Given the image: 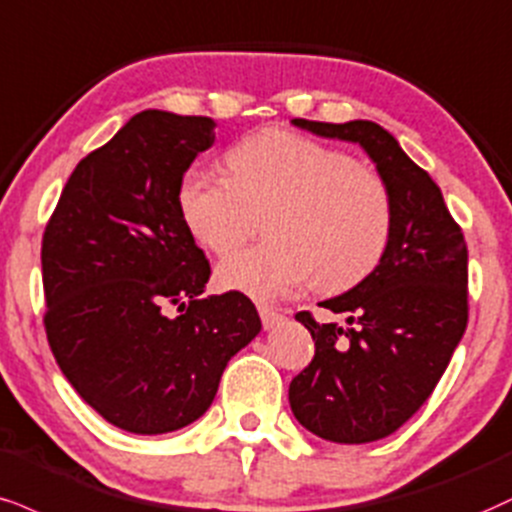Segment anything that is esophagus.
Listing matches in <instances>:
<instances>
[{
    "mask_svg": "<svg viewBox=\"0 0 512 512\" xmlns=\"http://www.w3.org/2000/svg\"><path fill=\"white\" fill-rule=\"evenodd\" d=\"M257 310H260V317H262L264 329H274V326L279 324L281 319H283L281 312L276 310V307H272V305H260V307H257Z\"/></svg>",
    "mask_w": 512,
    "mask_h": 512,
    "instance_id": "obj_1",
    "label": "esophagus"
}]
</instances>
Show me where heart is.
<instances>
[{
    "label": "heart",
    "mask_w": 512,
    "mask_h": 512,
    "mask_svg": "<svg viewBox=\"0 0 512 512\" xmlns=\"http://www.w3.org/2000/svg\"><path fill=\"white\" fill-rule=\"evenodd\" d=\"M229 176L188 169L176 190L183 226L200 248L231 255L262 217L257 248L219 264L217 283L279 298L315 276L319 291L355 286L391 238L393 207L381 176L307 135L264 128L226 155Z\"/></svg>",
    "instance_id": "1"
}]
</instances>
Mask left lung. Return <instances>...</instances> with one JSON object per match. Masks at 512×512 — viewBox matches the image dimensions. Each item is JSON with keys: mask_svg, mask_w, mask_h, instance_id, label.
I'll return each instance as SVG.
<instances>
[{"mask_svg": "<svg viewBox=\"0 0 512 512\" xmlns=\"http://www.w3.org/2000/svg\"><path fill=\"white\" fill-rule=\"evenodd\" d=\"M322 138L357 143L391 195L384 257L357 286L319 303L338 322L295 319L315 357L291 381V410L307 432L334 443H369L396 432L432 396L467 326V245L441 188L374 121L293 119Z\"/></svg>", "mask_w": 512, "mask_h": 512, "instance_id": "1", "label": "left lung"}]
</instances>
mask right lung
Masks as SVG:
<instances>
[{"label":"right lung","mask_w":512,"mask_h":512,"mask_svg":"<svg viewBox=\"0 0 512 512\" xmlns=\"http://www.w3.org/2000/svg\"><path fill=\"white\" fill-rule=\"evenodd\" d=\"M214 128L209 116L135 114L80 159L42 236L49 348L123 432H176L205 415L229 360L262 329L243 293L202 298L212 272L176 207Z\"/></svg>","instance_id":"add662e5"}]
</instances>
